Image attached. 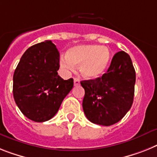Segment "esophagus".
Masks as SVG:
<instances>
[{"label":"esophagus","instance_id":"obj_1","mask_svg":"<svg viewBox=\"0 0 157 157\" xmlns=\"http://www.w3.org/2000/svg\"><path fill=\"white\" fill-rule=\"evenodd\" d=\"M80 85V80H78V79L76 78H74V85L75 86H77V85Z\"/></svg>","mask_w":157,"mask_h":157}]
</instances>
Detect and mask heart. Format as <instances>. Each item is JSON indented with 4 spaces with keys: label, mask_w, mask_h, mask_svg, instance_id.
Instances as JSON below:
<instances>
[{
    "label": "heart",
    "mask_w": 157,
    "mask_h": 157,
    "mask_svg": "<svg viewBox=\"0 0 157 157\" xmlns=\"http://www.w3.org/2000/svg\"><path fill=\"white\" fill-rule=\"evenodd\" d=\"M111 53L106 47L98 44H81L72 47L67 52V57L60 60V66L65 71H72L79 65L81 76L87 79L101 76L106 70Z\"/></svg>",
    "instance_id": "heart-1"
}]
</instances>
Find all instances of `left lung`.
<instances>
[{
	"label": "left lung",
	"mask_w": 157,
	"mask_h": 157,
	"mask_svg": "<svg viewBox=\"0 0 157 157\" xmlns=\"http://www.w3.org/2000/svg\"><path fill=\"white\" fill-rule=\"evenodd\" d=\"M136 72L129 55H114L106 73L81 81L85 89L83 109L92 123L110 126L121 121L133 103Z\"/></svg>",
	"instance_id": "1"
}]
</instances>
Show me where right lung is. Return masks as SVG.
I'll list each match as a JSON object with an SVG mask.
<instances>
[{"label":"right lung","instance_id":"add662e5","mask_svg":"<svg viewBox=\"0 0 157 157\" xmlns=\"http://www.w3.org/2000/svg\"><path fill=\"white\" fill-rule=\"evenodd\" d=\"M60 53L51 40L26 50L13 74V93L19 109L35 122L50 120L73 87V79L58 75Z\"/></svg>","mask_w":157,"mask_h":157}]
</instances>
